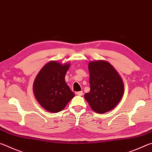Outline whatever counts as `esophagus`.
I'll return each mask as SVG.
<instances>
[{"instance_id": "1", "label": "esophagus", "mask_w": 152, "mask_h": 152, "mask_svg": "<svg viewBox=\"0 0 152 152\" xmlns=\"http://www.w3.org/2000/svg\"><path fill=\"white\" fill-rule=\"evenodd\" d=\"M76 94L77 95H78V96H82V94H83V92L82 91H79V92H76Z\"/></svg>"}]
</instances>
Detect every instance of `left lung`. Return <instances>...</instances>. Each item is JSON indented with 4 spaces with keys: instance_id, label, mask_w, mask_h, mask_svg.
<instances>
[{
    "instance_id": "left-lung-1",
    "label": "left lung",
    "mask_w": 152,
    "mask_h": 152,
    "mask_svg": "<svg viewBox=\"0 0 152 152\" xmlns=\"http://www.w3.org/2000/svg\"><path fill=\"white\" fill-rule=\"evenodd\" d=\"M88 70L91 91L84 94V99L97 113L114 109L124 92L121 77L111 64L104 60L90 61Z\"/></svg>"
}]
</instances>
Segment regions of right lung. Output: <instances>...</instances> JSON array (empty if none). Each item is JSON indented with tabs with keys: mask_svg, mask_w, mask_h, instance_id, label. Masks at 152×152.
I'll return each instance as SVG.
<instances>
[{
	"mask_svg": "<svg viewBox=\"0 0 152 152\" xmlns=\"http://www.w3.org/2000/svg\"><path fill=\"white\" fill-rule=\"evenodd\" d=\"M70 64H61L51 61L45 64L36 76L33 92L38 102L50 113L64 109L74 96V93L65 81V76Z\"/></svg>",
	"mask_w": 152,
	"mask_h": 152,
	"instance_id": "add662e5",
	"label": "right lung"
}]
</instances>
